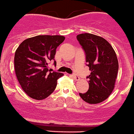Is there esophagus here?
Here are the masks:
<instances>
[{
  "label": "esophagus",
  "mask_w": 134,
  "mask_h": 134,
  "mask_svg": "<svg viewBox=\"0 0 134 134\" xmlns=\"http://www.w3.org/2000/svg\"><path fill=\"white\" fill-rule=\"evenodd\" d=\"M72 77H73V79H74L75 80H76V81H79L80 79L79 77V76H77L76 75H73Z\"/></svg>",
  "instance_id": "esophagus-1"
}]
</instances>
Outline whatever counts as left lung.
Wrapping results in <instances>:
<instances>
[{"label": "left lung", "instance_id": "1", "mask_svg": "<svg viewBox=\"0 0 134 134\" xmlns=\"http://www.w3.org/2000/svg\"><path fill=\"white\" fill-rule=\"evenodd\" d=\"M86 55V62L91 70L88 79L89 90L79 93L81 98L91 104L104 101L113 92L116 83L119 62L115 50L101 36L90 33L76 36Z\"/></svg>", "mask_w": 134, "mask_h": 134}]
</instances>
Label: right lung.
<instances>
[{"label":"right lung","instance_id":"right-lung-1","mask_svg":"<svg viewBox=\"0 0 134 134\" xmlns=\"http://www.w3.org/2000/svg\"><path fill=\"white\" fill-rule=\"evenodd\" d=\"M64 39L60 35H38L24 40L16 49V76L22 90L31 98L41 100L47 98L55 89L58 79L64 75L51 72L48 62L54 59L56 49Z\"/></svg>","mask_w":134,"mask_h":134}]
</instances>
